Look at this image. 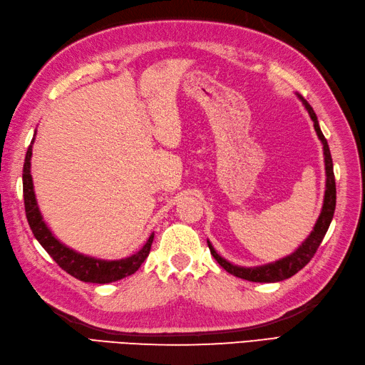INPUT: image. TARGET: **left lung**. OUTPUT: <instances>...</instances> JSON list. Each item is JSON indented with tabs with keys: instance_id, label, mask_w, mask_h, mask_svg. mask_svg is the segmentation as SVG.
<instances>
[{
	"instance_id": "1",
	"label": "left lung",
	"mask_w": 365,
	"mask_h": 365,
	"mask_svg": "<svg viewBox=\"0 0 365 365\" xmlns=\"http://www.w3.org/2000/svg\"><path fill=\"white\" fill-rule=\"evenodd\" d=\"M297 98L303 103L304 109L307 110V114H309L312 123H314L315 133H317V137L323 147V162H325L327 181H325V195H323V205H322L320 215L317 218V222H315L309 236H307L302 242V245L295 248V251H292V253L284 256V257L278 259V261H273V262L264 264V265L242 267V265L232 264L230 261H226L223 256L218 255L214 245L207 240V247L210 250V255L214 256L215 261L220 264L226 272L234 274V277L242 278V279L253 281V282H278V281H284L290 277H294L297 272L302 270L303 267L314 257L315 251H317L323 237H325V234L331 225V220H333L334 209H336V180H334V172H333V159H331L328 142L325 139V135H323V133H322L317 115H315V112L311 108V104L307 103L299 93H297Z\"/></svg>"
}]
</instances>
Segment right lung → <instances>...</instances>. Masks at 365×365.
Masks as SVG:
<instances>
[{
  "label": "right lung",
  "instance_id": "1",
  "mask_svg": "<svg viewBox=\"0 0 365 365\" xmlns=\"http://www.w3.org/2000/svg\"><path fill=\"white\" fill-rule=\"evenodd\" d=\"M36 133L26 151V158H24L23 198L28 223L31 226L32 234H34V237L38 240V244L45 248L46 253L54 259L56 264H58L62 270H66L68 274H71V277H75L79 281L95 282V284H108V282L123 279L129 277V274L135 273L150 253L153 239H155V232L150 234V237L145 242V245L139 251H135L134 255L121 259H114V261L110 259L109 261V259H100L83 255L79 253V251L67 247L54 236L50 228H48V225L43 220V215L40 212L37 205L34 182H32L31 175L32 145H34L36 140Z\"/></svg>",
  "mask_w": 365,
  "mask_h": 365
}]
</instances>
